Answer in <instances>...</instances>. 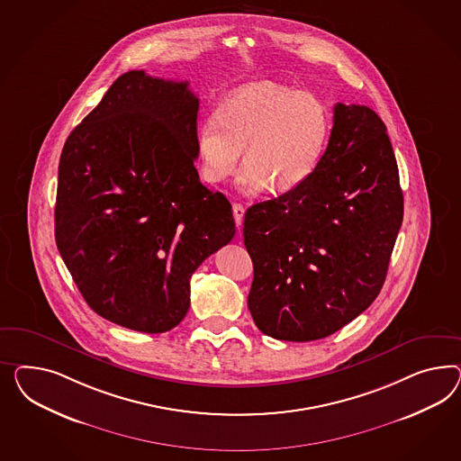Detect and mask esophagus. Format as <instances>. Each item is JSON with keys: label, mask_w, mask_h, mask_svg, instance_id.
<instances>
[{"label": "esophagus", "mask_w": 461, "mask_h": 461, "mask_svg": "<svg viewBox=\"0 0 461 461\" xmlns=\"http://www.w3.org/2000/svg\"><path fill=\"white\" fill-rule=\"evenodd\" d=\"M243 216H245V208L240 203H235L233 204V218H235L238 228L243 223Z\"/></svg>", "instance_id": "34e87169"}]
</instances>
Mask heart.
I'll list each match as a JSON object with an SVG mask.
<instances>
[{"mask_svg":"<svg viewBox=\"0 0 461 461\" xmlns=\"http://www.w3.org/2000/svg\"><path fill=\"white\" fill-rule=\"evenodd\" d=\"M329 137V109L315 94L251 82L233 90L199 125V173L210 185L223 183L243 150L240 186L286 193L315 173Z\"/></svg>","mask_w":461,"mask_h":461,"instance_id":"heart-1","label":"heart"}]
</instances>
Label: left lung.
I'll list each match as a JSON object with an SVG mask.
<instances>
[{
  "mask_svg": "<svg viewBox=\"0 0 461 461\" xmlns=\"http://www.w3.org/2000/svg\"><path fill=\"white\" fill-rule=\"evenodd\" d=\"M386 131L373 109L336 104L315 173L302 186L249 208V309L265 336L324 339L379 295L404 212Z\"/></svg>",
  "mask_w": 461,
  "mask_h": 461,
  "instance_id": "left-lung-1",
  "label": "left lung"
}]
</instances>
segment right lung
I'll list each match as a JSON object with an SVG mask.
<instances>
[{
    "label": "right lung",
    "mask_w": 461,
    "mask_h": 461,
    "mask_svg": "<svg viewBox=\"0 0 461 461\" xmlns=\"http://www.w3.org/2000/svg\"><path fill=\"white\" fill-rule=\"evenodd\" d=\"M187 82L121 75L63 146L55 241L88 307L148 334L189 309V280L235 237L230 201L199 181Z\"/></svg>",
    "instance_id": "add662e5"
}]
</instances>
